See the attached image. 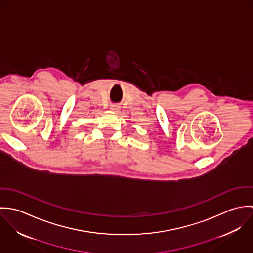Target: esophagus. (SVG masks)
Listing matches in <instances>:
<instances>
[{
	"instance_id": "obj_1",
	"label": "esophagus",
	"mask_w": 253,
	"mask_h": 253,
	"mask_svg": "<svg viewBox=\"0 0 253 253\" xmlns=\"http://www.w3.org/2000/svg\"><path fill=\"white\" fill-rule=\"evenodd\" d=\"M110 110H111V111H113V112H119V111L121 110V108H120V106H119V105H112Z\"/></svg>"
}]
</instances>
